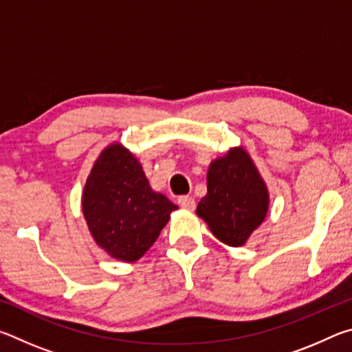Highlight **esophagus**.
I'll use <instances>...</instances> for the list:
<instances>
[{"label": "esophagus", "mask_w": 352, "mask_h": 352, "mask_svg": "<svg viewBox=\"0 0 352 352\" xmlns=\"http://www.w3.org/2000/svg\"><path fill=\"white\" fill-rule=\"evenodd\" d=\"M178 205L184 208V210H188V211H194L195 200L192 197H188V195H182V197L178 199Z\"/></svg>", "instance_id": "obj_1"}]
</instances>
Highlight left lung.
I'll return each mask as SVG.
<instances>
[{
  "mask_svg": "<svg viewBox=\"0 0 352 352\" xmlns=\"http://www.w3.org/2000/svg\"><path fill=\"white\" fill-rule=\"evenodd\" d=\"M208 192L197 205V216L212 234L230 247L245 245L264 222L270 197L264 178L242 146L212 160L206 174Z\"/></svg>",
  "mask_w": 352,
  "mask_h": 352,
  "instance_id": "obj_1",
  "label": "left lung"
}]
</instances>
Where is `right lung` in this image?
<instances>
[{
  "label": "right lung",
  "mask_w": 352,
  "mask_h": 352,
  "mask_svg": "<svg viewBox=\"0 0 352 352\" xmlns=\"http://www.w3.org/2000/svg\"><path fill=\"white\" fill-rule=\"evenodd\" d=\"M178 206L153 190L138 158L121 142L107 146L94 162L82 192L88 230L113 259H141Z\"/></svg>",
  "instance_id": "right-lung-1"
}]
</instances>
